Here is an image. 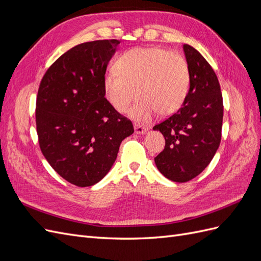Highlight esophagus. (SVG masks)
Listing matches in <instances>:
<instances>
[{"instance_id":"esophagus-1","label":"esophagus","mask_w":261,"mask_h":261,"mask_svg":"<svg viewBox=\"0 0 261 261\" xmlns=\"http://www.w3.org/2000/svg\"><path fill=\"white\" fill-rule=\"evenodd\" d=\"M134 128H135L136 134H144L147 132V127H145V126L140 125L138 123H134Z\"/></svg>"}]
</instances>
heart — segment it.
Here are the masks:
<instances>
[{"label":"heart","instance_id":"obj_1","mask_svg":"<svg viewBox=\"0 0 261 261\" xmlns=\"http://www.w3.org/2000/svg\"><path fill=\"white\" fill-rule=\"evenodd\" d=\"M106 73V97L117 112L128 111L140 99L132 116L147 121L156 111L162 116L176 112L184 103L189 88V68L180 54L160 48H136L124 52Z\"/></svg>","mask_w":261,"mask_h":261}]
</instances>
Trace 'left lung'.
Returning a JSON list of instances; mask_svg holds the SVG:
<instances>
[{
  "mask_svg": "<svg viewBox=\"0 0 261 261\" xmlns=\"http://www.w3.org/2000/svg\"><path fill=\"white\" fill-rule=\"evenodd\" d=\"M189 68V87L183 107L153 126L165 146L154 158L158 170L177 183L199 175L216 154L221 141L223 99L218 77L193 46L184 44Z\"/></svg>",
  "mask_w": 261,
  "mask_h": 261,
  "instance_id": "8db88e82",
  "label": "left lung"
}]
</instances>
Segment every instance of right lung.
<instances>
[{
  "instance_id": "right-lung-1",
  "label": "right lung",
  "mask_w": 261,
  "mask_h": 261,
  "mask_svg": "<svg viewBox=\"0 0 261 261\" xmlns=\"http://www.w3.org/2000/svg\"><path fill=\"white\" fill-rule=\"evenodd\" d=\"M120 41L78 44L43 75L36 102L41 151L60 176L86 187L113 165L122 140L134 133L130 120L105 98L103 77Z\"/></svg>"
}]
</instances>
